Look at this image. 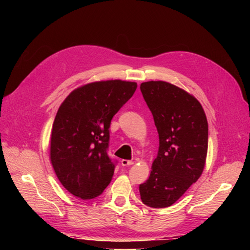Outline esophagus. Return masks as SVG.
I'll return each mask as SVG.
<instances>
[{
  "instance_id": "34e87169",
  "label": "esophagus",
  "mask_w": 250,
  "mask_h": 250,
  "mask_svg": "<svg viewBox=\"0 0 250 250\" xmlns=\"http://www.w3.org/2000/svg\"><path fill=\"white\" fill-rule=\"evenodd\" d=\"M133 163H134L133 161H130V160H121L122 167H130V166H132Z\"/></svg>"
}]
</instances>
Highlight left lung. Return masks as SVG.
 <instances>
[{"label": "left lung", "instance_id": "obj_1", "mask_svg": "<svg viewBox=\"0 0 250 250\" xmlns=\"http://www.w3.org/2000/svg\"><path fill=\"white\" fill-rule=\"evenodd\" d=\"M153 115L160 146L150 176L139 186L146 205L163 208L174 204L204 170L208 125L195 97L170 83L146 82L140 86Z\"/></svg>", "mask_w": 250, "mask_h": 250}]
</instances>
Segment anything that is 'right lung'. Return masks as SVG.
I'll list each match as a JSON object with an SVG mask.
<instances>
[{
	"label": "right lung",
	"instance_id": "obj_1",
	"mask_svg": "<svg viewBox=\"0 0 250 250\" xmlns=\"http://www.w3.org/2000/svg\"><path fill=\"white\" fill-rule=\"evenodd\" d=\"M137 87L133 82L101 80L76 88L62 101L53 124L49 159L59 182L73 195L95 198L111 182L110 122Z\"/></svg>",
	"mask_w": 250,
	"mask_h": 250
}]
</instances>
